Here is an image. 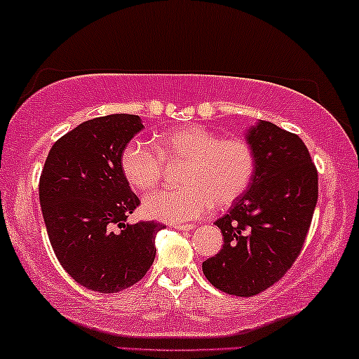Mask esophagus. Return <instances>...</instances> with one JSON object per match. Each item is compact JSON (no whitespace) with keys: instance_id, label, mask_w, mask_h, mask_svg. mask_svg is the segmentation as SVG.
<instances>
[{"instance_id":"34e87169","label":"esophagus","mask_w":359,"mask_h":359,"mask_svg":"<svg viewBox=\"0 0 359 359\" xmlns=\"http://www.w3.org/2000/svg\"><path fill=\"white\" fill-rule=\"evenodd\" d=\"M171 227L180 230V232H188V230H193V225H183V224H173Z\"/></svg>"}]
</instances>
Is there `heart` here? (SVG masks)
I'll return each mask as SVG.
<instances>
[{"mask_svg": "<svg viewBox=\"0 0 359 359\" xmlns=\"http://www.w3.org/2000/svg\"><path fill=\"white\" fill-rule=\"evenodd\" d=\"M165 163L181 165L178 189L147 196V215L189 222L212 208H229L252 186L258 168L255 147L243 137H222L203 126H186L160 135L154 147L132 140L121 155L127 183L147 193L160 183Z\"/></svg>", "mask_w": 359, "mask_h": 359, "instance_id": "obj_1", "label": "heart"}]
</instances>
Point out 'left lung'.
Segmentation results:
<instances>
[{
  "label": "left lung",
  "mask_w": 359,
  "mask_h": 359,
  "mask_svg": "<svg viewBox=\"0 0 359 359\" xmlns=\"http://www.w3.org/2000/svg\"><path fill=\"white\" fill-rule=\"evenodd\" d=\"M247 140L258 156L250 189L215 225L222 250L204 276L230 296L252 297L281 281L304 248L318 198V173L301 137L259 121Z\"/></svg>",
  "instance_id": "1"
}]
</instances>
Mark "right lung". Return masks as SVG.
Listing matches in <instances>:
<instances>
[{"label":"right lung","mask_w":359,"mask_h":359,"mask_svg":"<svg viewBox=\"0 0 359 359\" xmlns=\"http://www.w3.org/2000/svg\"><path fill=\"white\" fill-rule=\"evenodd\" d=\"M144 129L134 114L86 121L48 151L39 199L53 253L78 284L102 294L139 283L155 259L154 220L126 224L140 205L121 168V155Z\"/></svg>","instance_id":"right-lung-1"}]
</instances>
